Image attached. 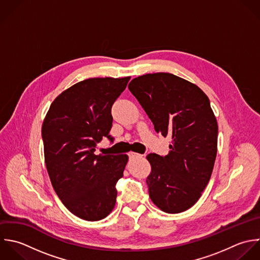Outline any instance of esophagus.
<instances>
[{"label": "esophagus", "mask_w": 260, "mask_h": 260, "mask_svg": "<svg viewBox=\"0 0 260 260\" xmlns=\"http://www.w3.org/2000/svg\"><path fill=\"white\" fill-rule=\"evenodd\" d=\"M142 155H140V154H138V153H135V152H129L128 153V157L129 158H136V157H141Z\"/></svg>", "instance_id": "34e87169"}]
</instances>
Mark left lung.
<instances>
[{
    "instance_id": "8db88e82",
    "label": "left lung",
    "mask_w": 260,
    "mask_h": 260,
    "mask_svg": "<svg viewBox=\"0 0 260 260\" xmlns=\"http://www.w3.org/2000/svg\"><path fill=\"white\" fill-rule=\"evenodd\" d=\"M128 89L155 131L172 139L168 155L147 156L150 199L165 213H182L201 198L217 157L218 122L209 97L196 84L169 73L140 76Z\"/></svg>"
}]
</instances>
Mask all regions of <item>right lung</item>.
Returning a JSON list of instances; mask_svg holds the SVG:
<instances>
[{"instance_id": "add662e5", "label": "right lung", "mask_w": 260, "mask_h": 260, "mask_svg": "<svg viewBox=\"0 0 260 260\" xmlns=\"http://www.w3.org/2000/svg\"><path fill=\"white\" fill-rule=\"evenodd\" d=\"M131 77L90 78L61 92L42 123L44 161L52 187L75 216L99 221L113 210L115 185L128 156L95 155L103 137L112 140L111 107Z\"/></svg>"}]
</instances>
